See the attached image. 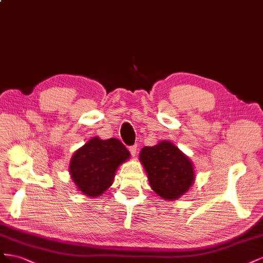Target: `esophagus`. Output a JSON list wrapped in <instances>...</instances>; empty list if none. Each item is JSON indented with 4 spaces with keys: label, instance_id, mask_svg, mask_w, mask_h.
I'll list each match as a JSON object with an SVG mask.
<instances>
[{
    "label": "esophagus",
    "instance_id": "obj_1",
    "mask_svg": "<svg viewBox=\"0 0 263 263\" xmlns=\"http://www.w3.org/2000/svg\"><path fill=\"white\" fill-rule=\"evenodd\" d=\"M129 149H130V153L132 156H137V154H138V145L137 144L130 146Z\"/></svg>",
    "mask_w": 263,
    "mask_h": 263
}]
</instances>
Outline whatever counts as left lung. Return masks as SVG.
<instances>
[{"label":"left lung","mask_w":263,"mask_h":263,"mask_svg":"<svg viewBox=\"0 0 263 263\" xmlns=\"http://www.w3.org/2000/svg\"><path fill=\"white\" fill-rule=\"evenodd\" d=\"M140 160L152 190L164 199L181 197L192 186L195 174L192 162L171 142L144 146Z\"/></svg>","instance_id":"1"}]
</instances>
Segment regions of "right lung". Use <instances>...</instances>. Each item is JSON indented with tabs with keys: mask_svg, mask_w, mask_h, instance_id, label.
<instances>
[{
	"mask_svg": "<svg viewBox=\"0 0 263 263\" xmlns=\"http://www.w3.org/2000/svg\"><path fill=\"white\" fill-rule=\"evenodd\" d=\"M129 156L130 152L118 139L92 138L72 155L71 178L80 192L98 197L111 186L119 165Z\"/></svg>",
	"mask_w": 263,
	"mask_h": 263,
	"instance_id": "1",
	"label": "right lung"
}]
</instances>
